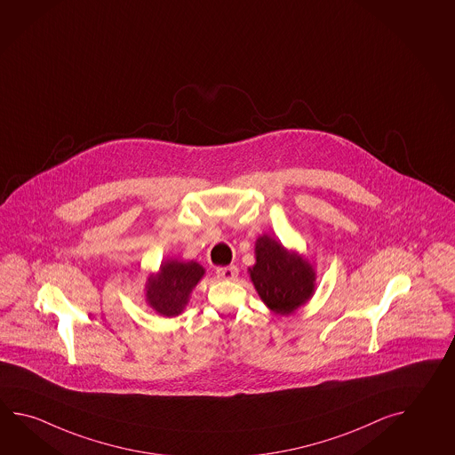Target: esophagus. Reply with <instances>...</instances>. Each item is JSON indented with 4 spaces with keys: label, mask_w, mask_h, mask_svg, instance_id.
<instances>
[{
    "label": "esophagus",
    "mask_w": 455,
    "mask_h": 455,
    "mask_svg": "<svg viewBox=\"0 0 455 455\" xmlns=\"http://www.w3.org/2000/svg\"><path fill=\"white\" fill-rule=\"evenodd\" d=\"M217 277L220 280H235L238 277V267L236 266H228V267H219L217 269Z\"/></svg>",
    "instance_id": "obj_1"
}]
</instances>
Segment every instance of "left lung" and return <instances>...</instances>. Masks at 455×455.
I'll use <instances>...</instances> for the list:
<instances>
[{"label":"left lung","instance_id":"obj_1","mask_svg":"<svg viewBox=\"0 0 455 455\" xmlns=\"http://www.w3.org/2000/svg\"><path fill=\"white\" fill-rule=\"evenodd\" d=\"M256 262L248 267L251 282L272 313L293 315L307 305L315 290V269L297 250H287L267 233L254 244Z\"/></svg>","mask_w":455,"mask_h":455}]
</instances>
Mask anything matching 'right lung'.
<instances>
[{"label":"right lung","instance_id":"1","mask_svg":"<svg viewBox=\"0 0 455 455\" xmlns=\"http://www.w3.org/2000/svg\"><path fill=\"white\" fill-rule=\"evenodd\" d=\"M204 275V267L196 260H162L157 272H150L146 280V303L157 315L177 317L185 311L193 290Z\"/></svg>","mask_w":455,"mask_h":455}]
</instances>
